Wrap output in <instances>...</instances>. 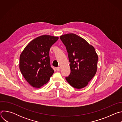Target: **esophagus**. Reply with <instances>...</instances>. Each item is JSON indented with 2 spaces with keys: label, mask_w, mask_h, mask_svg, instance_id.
Masks as SVG:
<instances>
[{
  "label": "esophagus",
  "mask_w": 122,
  "mask_h": 122,
  "mask_svg": "<svg viewBox=\"0 0 122 122\" xmlns=\"http://www.w3.org/2000/svg\"><path fill=\"white\" fill-rule=\"evenodd\" d=\"M56 70L57 71H60V67H56Z\"/></svg>",
  "instance_id": "1"
}]
</instances>
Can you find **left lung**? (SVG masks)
Wrapping results in <instances>:
<instances>
[{
    "label": "left lung",
    "mask_w": 122,
    "mask_h": 122,
    "mask_svg": "<svg viewBox=\"0 0 122 122\" xmlns=\"http://www.w3.org/2000/svg\"><path fill=\"white\" fill-rule=\"evenodd\" d=\"M60 39L66 46L70 62L71 73L66 79L74 88H84L97 71L98 56L95 49L75 34L63 35Z\"/></svg>",
    "instance_id": "left-lung-1"
}]
</instances>
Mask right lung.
I'll use <instances>...</instances> for the list:
<instances>
[{"label": "right lung", "instance_id": "right-lung-1", "mask_svg": "<svg viewBox=\"0 0 122 122\" xmlns=\"http://www.w3.org/2000/svg\"><path fill=\"white\" fill-rule=\"evenodd\" d=\"M57 37L42 35L31 41L20 56V70L25 80L35 88L47 83L54 72L51 66L49 51Z\"/></svg>", "mask_w": 122, "mask_h": 122}]
</instances>
